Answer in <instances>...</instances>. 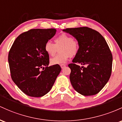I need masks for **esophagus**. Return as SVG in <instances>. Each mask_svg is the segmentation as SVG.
Segmentation results:
<instances>
[{
    "label": "esophagus",
    "mask_w": 122,
    "mask_h": 122,
    "mask_svg": "<svg viewBox=\"0 0 122 122\" xmlns=\"http://www.w3.org/2000/svg\"><path fill=\"white\" fill-rule=\"evenodd\" d=\"M61 68H65L66 67V65H65V64H61Z\"/></svg>",
    "instance_id": "34e87169"
}]
</instances>
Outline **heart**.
Listing matches in <instances>:
<instances>
[{
	"mask_svg": "<svg viewBox=\"0 0 122 122\" xmlns=\"http://www.w3.org/2000/svg\"><path fill=\"white\" fill-rule=\"evenodd\" d=\"M54 43L50 41H46L44 45V50L48 55L54 56L59 46V54L51 59L52 65L64 63L71 56H74L79 52L80 44L78 40L73 39L71 36L62 33L54 39Z\"/></svg>",
	"mask_w": 122,
	"mask_h": 122,
	"instance_id": "b5f03b06",
	"label": "heart"
}]
</instances>
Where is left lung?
<instances>
[{
  "label": "left lung",
  "mask_w": 122,
  "mask_h": 122,
  "mask_svg": "<svg viewBox=\"0 0 122 122\" xmlns=\"http://www.w3.org/2000/svg\"><path fill=\"white\" fill-rule=\"evenodd\" d=\"M63 31L73 36L80 44L79 52L72 63L68 65L72 87L83 96L97 94L111 75L112 55L108 45L100 33L88 27L67 28Z\"/></svg>",
  "instance_id": "obj_1"
}]
</instances>
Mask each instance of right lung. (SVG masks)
Returning a JSON list of instances; mask_svg holds the SVG:
<instances>
[{"label": "right lung", "mask_w": 122, "mask_h": 122, "mask_svg": "<svg viewBox=\"0 0 122 122\" xmlns=\"http://www.w3.org/2000/svg\"><path fill=\"white\" fill-rule=\"evenodd\" d=\"M55 29H32L15 39L9 51L11 76L24 93L35 97L48 93L61 68L51 66L44 45L55 35Z\"/></svg>", "instance_id": "add662e5"}]
</instances>
